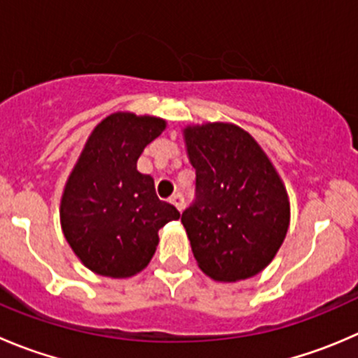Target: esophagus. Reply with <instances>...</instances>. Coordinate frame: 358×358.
<instances>
[{
    "label": "esophagus",
    "instance_id": "1",
    "mask_svg": "<svg viewBox=\"0 0 358 358\" xmlns=\"http://www.w3.org/2000/svg\"><path fill=\"white\" fill-rule=\"evenodd\" d=\"M169 201H171V203L175 204V206L178 208L180 211H182L183 208H185V199H183V196H182V194H180V192H176L175 196H173L171 199H169Z\"/></svg>",
    "mask_w": 358,
    "mask_h": 358
}]
</instances>
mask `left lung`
Listing matches in <instances>:
<instances>
[{
  "label": "left lung",
  "mask_w": 358,
  "mask_h": 358,
  "mask_svg": "<svg viewBox=\"0 0 358 358\" xmlns=\"http://www.w3.org/2000/svg\"><path fill=\"white\" fill-rule=\"evenodd\" d=\"M196 197L182 213L197 264L210 278L238 282L271 262L290 222L287 190L262 148L232 124L183 131Z\"/></svg>",
  "instance_id": "left-lung-1"
}]
</instances>
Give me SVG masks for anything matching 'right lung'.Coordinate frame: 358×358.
Listing matches in <instances>:
<instances>
[{
  "instance_id": "1",
  "label": "right lung",
  "mask_w": 358,
  "mask_h": 358,
  "mask_svg": "<svg viewBox=\"0 0 358 358\" xmlns=\"http://www.w3.org/2000/svg\"><path fill=\"white\" fill-rule=\"evenodd\" d=\"M155 117L113 113L96 126L69 175L61 201L66 241L91 271L127 278L147 267L159 229L180 211L155 194L141 175V152L164 131Z\"/></svg>"
}]
</instances>
